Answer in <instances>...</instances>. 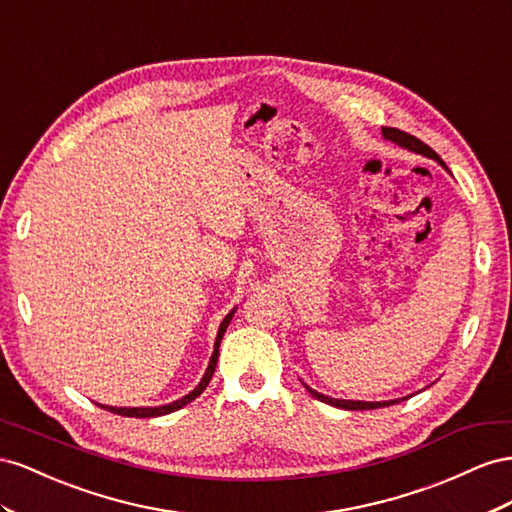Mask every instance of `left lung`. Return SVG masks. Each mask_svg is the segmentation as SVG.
<instances>
[{
  "label": "left lung",
  "mask_w": 512,
  "mask_h": 512,
  "mask_svg": "<svg viewBox=\"0 0 512 512\" xmlns=\"http://www.w3.org/2000/svg\"><path fill=\"white\" fill-rule=\"evenodd\" d=\"M382 135L386 137V139H390V141H394V143H399V145H403V148H407V150H412V152H416V154H422V156H429V158H435L437 163H440L444 169H448L446 167V163L444 160L437 156V152H433L429 145L425 143V141H420L418 137H414V135H410V133H403V130H399V128H390V126H384L382 128ZM306 390H309L315 399H319L321 403H328V405H334V407H341V410H377V407H388V405H392V403H399V399H394V401H382V403H367V401H343V399H330V397H326V394H319L317 390H313V388H309V386H304Z\"/></svg>",
  "instance_id": "1"
}]
</instances>
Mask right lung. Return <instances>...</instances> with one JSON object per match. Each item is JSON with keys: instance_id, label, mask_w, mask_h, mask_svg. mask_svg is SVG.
<instances>
[{"instance_id": "obj_1", "label": "right lung", "mask_w": 512, "mask_h": 512, "mask_svg": "<svg viewBox=\"0 0 512 512\" xmlns=\"http://www.w3.org/2000/svg\"><path fill=\"white\" fill-rule=\"evenodd\" d=\"M231 317H233V311H231V313L221 321V328H218V334H216L214 354H212V358H210L208 371H206V375H203V379L199 382V386H197L191 394H186V397H182L180 401H173V403H169V405H160V407H109V405H100V403H98V407H102V410H107V412H113V414L128 416V418H152V416H165V414H171V412H175V410H180V407H184L186 403L195 401V399L199 397V394L208 388L210 379H212V375H214L216 360H218V347H221L223 334H225V330H227V326H229Z\"/></svg>"}]
</instances>
